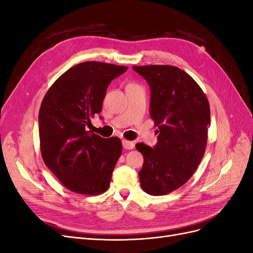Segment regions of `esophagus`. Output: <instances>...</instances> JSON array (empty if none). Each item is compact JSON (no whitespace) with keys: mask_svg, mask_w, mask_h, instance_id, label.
<instances>
[{"mask_svg":"<svg viewBox=\"0 0 253 253\" xmlns=\"http://www.w3.org/2000/svg\"><path fill=\"white\" fill-rule=\"evenodd\" d=\"M122 145H124V148L126 149V150H132V149H134V147H135V144H134V142L133 141H129V140H122Z\"/></svg>","mask_w":253,"mask_h":253,"instance_id":"1","label":"esophagus"}]
</instances>
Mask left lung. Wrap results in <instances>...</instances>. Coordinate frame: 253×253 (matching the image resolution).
I'll use <instances>...</instances> for the list:
<instances>
[{
	"instance_id": "left-lung-1",
	"label": "left lung",
	"mask_w": 253,
	"mask_h": 253,
	"mask_svg": "<svg viewBox=\"0 0 253 253\" xmlns=\"http://www.w3.org/2000/svg\"><path fill=\"white\" fill-rule=\"evenodd\" d=\"M133 68L149 83L150 115L159 128L154 148L135 145L143 156L140 185L148 194L166 195L186 183L202 162L210 126L209 101L195 80L178 67Z\"/></svg>"
}]
</instances>
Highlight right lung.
Masks as SVG:
<instances>
[{
    "instance_id": "add662e5",
    "label": "right lung",
    "mask_w": 253,
    "mask_h": 253,
    "mask_svg": "<svg viewBox=\"0 0 253 253\" xmlns=\"http://www.w3.org/2000/svg\"><path fill=\"white\" fill-rule=\"evenodd\" d=\"M126 70L96 61L79 63L61 75L43 98L39 111L43 162L73 192L98 195L110 186L121 140L102 138L86 126L101 112L109 84Z\"/></svg>"
}]
</instances>
